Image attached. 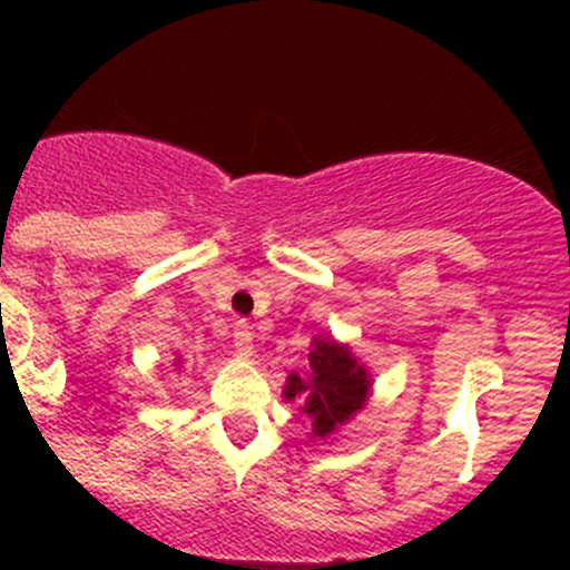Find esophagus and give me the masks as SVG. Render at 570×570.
Wrapping results in <instances>:
<instances>
[{
  "instance_id": "34e87169",
  "label": "esophagus",
  "mask_w": 570,
  "mask_h": 570,
  "mask_svg": "<svg viewBox=\"0 0 570 570\" xmlns=\"http://www.w3.org/2000/svg\"><path fill=\"white\" fill-rule=\"evenodd\" d=\"M234 347L243 355L253 353V331L245 320H237V325H234Z\"/></svg>"
}]
</instances>
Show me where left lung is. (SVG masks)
<instances>
[{
  "mask_svg": "<svg viewBox=\"0 0 570 570\" xmlns=\"http://www.w3.org/2000/svg\"><path fill=\"white\" fill-rule=\"evenodd\" d=\"M312 372L308 377L289 375L284 396L286 400H303V411L312 416L314 435L325 439L344 424L355 411H361L370 394V377L364 366L355 364L347 347L314 338V350L308 355Z\"/></svg>",
  "mask_w": 570,
  "mask_h": 570,
  "instance_id": "obj_1",
  "label": "left lung"
}]
</instances>
